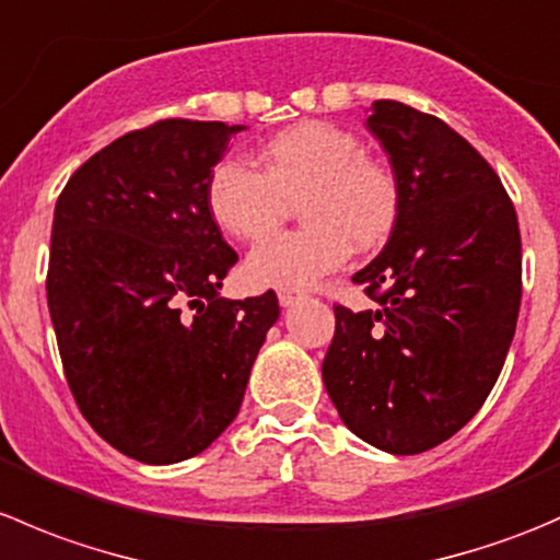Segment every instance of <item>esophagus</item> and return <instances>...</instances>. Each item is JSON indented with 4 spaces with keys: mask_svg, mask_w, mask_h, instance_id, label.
<instances>
[{
    "mask_svg": "<svg viewBox=\"0 0 560 560\" xmlns=\"http://www.w3.org/2000/svg\"><path fill=\"white\" fill-rule=\"evenodd\" d=\"M295 301H301V292L290 290V287H279V303H281V306H292Z\"/></svg>",
    "mask_w": 560,
    "mask_h": 560,
    "instance_id": "34e87169",
    "label": "esophagus"
}]
</instances>
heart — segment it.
Listing matches in <instances>:
<instances>
[{"label": "heart", "mask_w": 560, "mask_h": 560, "mask_svg": "<svg viewBox=\"0 0 560 560\" xmlns=\"http://www.w3.org/2000/svg\"><path fill=\"white\" fill-rule=\"evenodd\" d=\"M206 202L217 228L241 241L262 238L298 202L303 228L259 241L246 276L254 284L303 290L341 268L352 246L374 252L387 244L400 217V186L354 132L303 121L259 149V167L235 156L219 162Z\"/></svg>", "instance_id": "obj_1"}]
</instances>
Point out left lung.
Listing matches in <instances>:
<instances>
[{
	"label": "left lung",
	"mask_w": 560,
	"mask_h": 560,
	"mask_svg": "<svg viewBox=\"0 0 560 560\" xmlns=\"http://www.w3.org/2000/svg\"><path fill=\"white\" fill-rule=\"evenodd\" d=\"M369 129L398 178L400 217L352 276L376 306H332L322 382L354 436L417 455L455 436L504 369L523 295L521 228L488 160L442 118L376 100Z\"/></svg>",
	"instance_id": "1"
}]
</instances>
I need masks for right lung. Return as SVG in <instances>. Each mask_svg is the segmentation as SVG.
<instances>
[{"mask_svg": "<svg viewBox=\"0 0 560 560\" xmlns=\"http://www.w3.org/2000/svg\"><path fill=\"white\" fill-rule=\"evenodd\" d=\"M246 127L165 118L83 162L61 189L48 308L89 425L140 463L202 453L244 400L279 301H228L238 254L208 213V175Z\"/></svg>", "mask_w": 560, "mask_h": 560, "instance_id": "obj_1", "label": "right lung"}]
</instances>
